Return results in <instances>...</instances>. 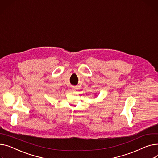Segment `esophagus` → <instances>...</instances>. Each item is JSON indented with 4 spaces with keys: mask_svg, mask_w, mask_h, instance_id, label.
Here are the masks:
<instances>
[{
    "mask_svg": "<svg viewBox=\"0 0 158 158\" xmlns=\"http://www.w3.org/2000/svg\"><path fill=\"white\" fill-rule=\"evenodd\" d=\"M77 89V88L76 87V86H73L72 87V91H76Z\"/></svg>",
    "mask_w": 158,
    "mask_h": 158,
    "instance_id": "esophagus-1",
    "label": "esophagus"
}]
</instances>
